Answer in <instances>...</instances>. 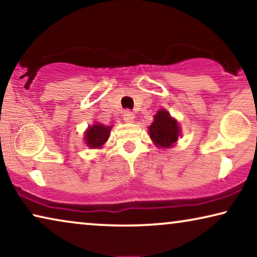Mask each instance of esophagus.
Masks as SVG:
<instances>
[{
    "label": "esophagus",
    "mask_w": 257,
    "mask_h": 257,
    "mask_svg": "<svg viewBox=\"0 0 257 257\" xmlns=\"http://www.w3.org/2000/svg\"><path fill=\"white\" fill-rule=\"evenodd\" d=\"M122 118H124L125 121L132 122L133 120H135V114H133L130 110H125L124 113H122Z\"/></svg>",
    "instance_id": "esophagus-1"
}]
</instances>
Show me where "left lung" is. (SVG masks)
I'll return each mask as SVG.
<instances>
[{
	"label": "left lung",
	"mask_w": 257,
	"mask_h": 257,
	"mask_svg": "<svg viewBox=\"0 0 257 257\" xmlns=\"http://www.w3.org/2000/svg\"><path fill=\"white\" fill-rule=\"evenodd\" d=\"M149 130L154 144L159 147H165V149L173 145L180 135L178 121H175L170 113L163 108L154 115V121Z\"/></svg>",
	"instance_id": "1"
}]
</instances>
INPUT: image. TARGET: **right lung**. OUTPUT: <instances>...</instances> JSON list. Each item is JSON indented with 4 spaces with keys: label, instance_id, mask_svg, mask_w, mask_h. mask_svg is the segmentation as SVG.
I'll list each match as a JSON object with an SVG mask.
<instances>
[{
    "label": "right lung",
    "instance_id": "right-lung-1",
    "mask_svg": "<svg viewBox=\"0 0 257 257\" xmlns=\"http://www.w3.org/2000/svg\"><path fill=\"white\" fill-rule=\"evenodd\" d=\"M111 126H104L101 124H94L92 127L85 132V140L86 145L92 147V149H98L103 146L104 143L106 142L110 135Z\"/></svg>",
    "mask_w": 257,
    "mask_h": 257
}]
</instances>
